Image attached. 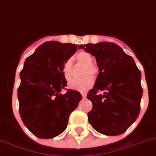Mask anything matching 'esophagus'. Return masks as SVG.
<instances>
[{
  "instance_id": "34e87169",
  "label": "esophagus",
  "mask_w": 156,
  "mask_h": 156,
  "mask_svg": "<svg viewBox=\"0 0 156 156\" xmlns=\"http://www.w3.org/2000/svg\"><path fill=\"white\" fill-rule=\"evenodd\" d=\"M81 94H82V96H83V98H85V97L87 96V94H86V93H85V92H83V91L81 92Z\"/></svg>"
}]
</instances>
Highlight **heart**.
I'll return each instance as SVG.
<instances>
[{
  "label": "heart",
  "instance_id": "obj_1",
  "mask_svg": "<svg viewBox=\"0 0 156 156\" xmlns=\"http://www.w3.org/2000/svg\"><path fill=\"white\" fill-rule=\"evenodd\" d=\"M76 59L78 62L86 65V70H85V76L83 79H75L69 83V87L72 90L79 91H85L88 90L90 87H92L94 84V79L92 76H95L98 73V69L96 66L93 65V58L91 54H89L87 51H80L76 55ZM62 72L63 76L66 80H69L71 79L73 75V62L71 59L66 60L64 62L62 68Z\"/></svg>",
  "mask_w": 156,
  "mask_h": 156
}]
</instances>
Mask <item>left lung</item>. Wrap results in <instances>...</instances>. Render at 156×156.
Segmentation results:
<instances>
[{
    "instance_id": "obj_1",
    "label": "left lung",
    "mask_w": 156,
    "mask_h": 156,
    "mask_svg": "<svg viewBox=\"0 0 156 156\" xmlns=\"http://www.w3.org/2000/svg\"><path fill=\"white\" fill-rule=\"evenodd\" d=\"M95 57L99 73L94 87L87 93L93 107L88 122L106 136L123 133L135 122L140 110L143 88L141 73L134 60L114 42L80 45ZM104 90L103 95H98Z\"/></svg>"
}]
</instances>
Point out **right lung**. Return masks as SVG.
Returning <instances> with one entry per match:
<instances>
[{
    "mask_svg": "<svg viewBox=\"0 0 156 156\" xmlns=\"http://www.w3.org/2000/svg\"><path fill=\"white\" fill-rule=\"evenodd\" d=\"M80 45L46 42L25 61L18 88L21 119L37 137L49 139L63 133L69 115L77 107L82 95L68 89L62 68Z\"/></svg>",
    "mask_w": 156,
    "mask_h": 156,
    "instance_id": "right-lung-1",
    "label": "right lung"
}]
</instances>
